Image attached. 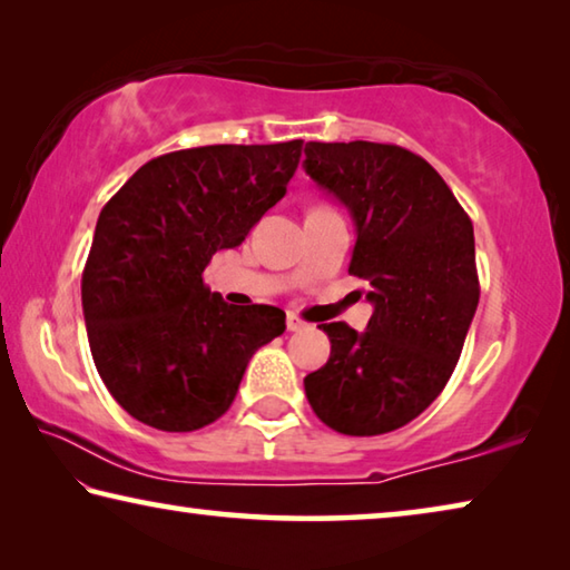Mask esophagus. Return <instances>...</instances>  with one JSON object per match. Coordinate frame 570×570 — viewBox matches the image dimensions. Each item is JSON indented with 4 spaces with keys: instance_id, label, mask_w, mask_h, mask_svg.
Masks as SVG:
<instances>
[{
    "instance_id": "obj_1",
    "label": "esophagus",
    "mask_w": 570,
    "mask_h": 570,
    "mask_svg": "<svg viewBox=\"0 0 570 570\" xmlns=\"http://www.w3.org/2000/svg\"><path fill=\"white\" fill-rule=\"evenodd\" d=\"M286 326H288V332H302V330H306V322L298 320L296 314H286Z\"/></svg>"
}]
</instances>
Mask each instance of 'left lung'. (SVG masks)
<instances>
[{"label": "left lung", "mask_w": 570, "mask_h": 570, "mask_svg": "<svg viewBox=\"0 0 570 570\" xmlns=\"http://www.w3.org/2000/svg\"><path fill=\"white\" fill-rule=\"evenodd\" d=\"M304 170L350 210V274L374 306L364 332L322 324L332 354L306 400L342 435H384L445 390L475 316L472 220L428 160L384 142H306ZM362 296V292H360Z\"/></svg>", "instance_id": "8db88e82"}]
</instances>
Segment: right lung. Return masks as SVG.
Instances as JSON below:
<instances>
[{
  "mask_svg": "<svg viewBox=\"0 0 570 570\" xmlns=\"http://www.w3.org/2000/svg\"><path fill=\"white\" fill-rule=\"evenodd\" d=\"M302 140L204 146L153 158L100 210L82 314L105 387L135 420L193 432L234 402L248 360L284 334L276 306L226 304L204 284L284 198Z\"/></svg>",
  "mask_w": 570,
  "mask_h": 570,
  "instance_id": "1",
  "label": "right lung"
}]
</instances>
